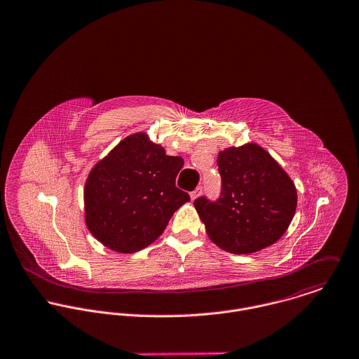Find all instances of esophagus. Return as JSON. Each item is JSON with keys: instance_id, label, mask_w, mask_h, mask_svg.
Listing matches in <instances>:
<instances>
[{"instance_id": "1", "label": "esophagus", "mask_w": 359, "mask_h": 359, "mask_svg": "<svg viewBox=\"0 0 359 359\" xmlns=\"http://www.w3.org/2000/svg\"><path fill=\"white\" fill-rule=\"evenodd\" d=\"M201 194H202V187H197L194 191H191V193H190V197H191V199L194 201V199L198 198Z\"/></svg>"}]
</instances>
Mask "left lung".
I'll return each mask as SVG.
<instances>
[{
  "label": "left lung",
  "mask_w": 359,
  "mask_h": 359,
  "mask_svg": "<svg viewBox=\"0 0 359 359\" xmlns=\"http://www.w3.org/2000/svg\"><path fill=\"white\" fill-rule=\"evenodd\" d=\"M222 193L194 201L206 233L226 252L248 255L277 242L296 210V187L287 173L255 143L219 153Z\"/></svg>",
  "instance_id": "obj_1"
}]
</instances>
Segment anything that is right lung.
<instances>
[{
    "label": "right lung",
    "mask_w": 359,
    "mask_h": 359,
    "mask_svg": "<svg viewBox=\"0 0 359 359\" xmlns=\"http://www.w3.org/2000/svg\"><path fill=\"white\" fill-rule=\"evenodd\" d=\"M182 157L135 133L120 142L90 170L83 190L90 234L120 253H133L160 237L190 196L176 187Z\"/></svg>",
    "instance_id": "right-lung-1"
}]
</instances>
